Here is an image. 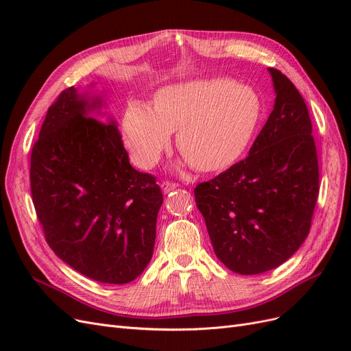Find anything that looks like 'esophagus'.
Instances as JSON below:
<instances>
[{
    "label": "esophagus",
    "mask_w": 351,
    "mask_h": 351,
    "mask_svg": "<svg viewBox=\"0 0 351 351\" xmlns=\"http://www.w3.org/2000/svg\"><path fill=\"white\" fill-rule=\"evenodd\" d=\"M161 187H162L164 192H169V190H174V189H177V187H178V184H177V183H174V182H169V180H165V182H162V183H161Z\"/></svg>",
    "instance_id": "34e87169"
}]
</instances>
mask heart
<instances>
[{
	"instance_id": "heart-1",
	"label": "heart",
	"mask_w": 351,
	"mask_h": 351,
	"mask_svg": "<svg viewBox=\"0 0 351 351\" xmlns=\"http://www.w3.org/2000/svg\"><path fill=\"white\" fill-rule=\"evenodd\" d=\"M261 102L249 86L230 79L196 80L162 89L155 108L127 105L123 129L133 161L152 167L177 132V149L199 171H219L246 149L258 124Z\"/></svg>"
}]
</instances>
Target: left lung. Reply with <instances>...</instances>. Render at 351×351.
<instances>
[{"label":"left lung","instance_id":"1","mask_svg":"<svg viewBox=\"0 0 351 351\" xmlns=\"http://www.w3.org/2000/svg\"><path fill=\"white\" fill-rule=\"evenodd\" d=\"M268 70L277 98L249 155L195 187L217 258L241 275L293 256L309 234L319 193L309 110L289 77Z\"/></svg>","mask_w":351,"mask_h":351}]
</instances>
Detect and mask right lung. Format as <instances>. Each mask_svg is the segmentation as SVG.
Here are the masks:
<instances>
[{
    "label": "right lung",
    "mask_w": 351,
    "mask_h": 351,
    "mask_svg": "<svg viewBox=\"0 0 351 351\" xmlns=\"http://www.w3.org/2000/svg\"><path fill=\"white\" fill-rule=\"evenodd\" d=\"M73 86L48 108L30 155V192L48 246L90 280L125 284L149 263L164 197L130 165L114 121Z\"/></svg>",
    "instance_id": "add662e5"
}]
</instances>
